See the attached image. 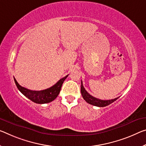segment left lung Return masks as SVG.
Masks as SVG:
<instances>
[{
  "instance_id": "obj_1",
  "label": "left lung",
  "mask_w": 146,
  "mask_h": 146,
  "mask_svg": "<svg viewBox=\"0 0 146 146\" xmlns=\"http://www.w3.org/2000/svg\"><path fill=\"white\" fill-rule=\"evenodd\" d=\"M80 92H81V94L83 99H84L88 103L94 106H99V107H104V106L109 105L110 104L114 102L115 101H116L117 99L119 98L118 97V98L113 99H110V100H101V99L94 98V97L91 96L89 93H88V92L85 90L84 86H83L82 81L81 86H80Z\"/></svg>"
}]
</instances>
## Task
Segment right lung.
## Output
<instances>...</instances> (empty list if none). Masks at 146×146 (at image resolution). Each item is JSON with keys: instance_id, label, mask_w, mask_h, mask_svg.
Instances as JSON below:
<instances>
[{"instance_id": "obj_1", "label": "right lung", "mask_w": 146, "mask_h": 146, "mask_svg": "<svg viewBox=\"0 0 146 146\" xmlns=\"http://www.w3.org/2000/svg\"><path fill=\"white\" fill-rule=\"evenodd\" d=\"M68 75H66L65 77L61 78L54 86H52L49 88L40 90V91H34V90L25 88L19 84V83L17 82L15 78H14V81L18 90L25 97H27L28 99H29L30 100L36 103L45 104L51 102L57 98L60 92L62 84H63L64 80H66V78L68 77Z\"/></svg>"}]
</instances>
